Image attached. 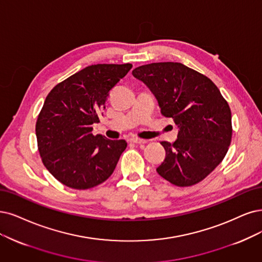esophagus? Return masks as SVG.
I'll return each instance as SVG.
<instances>
[{
    "instance_id": "34e87169",
    "label": "esophagus",
    "mask_w": 262,
    "mask_h": 262,
    "mask_svg": "<svg viewBox=\"0 0 262 262\" xmlns=\"http://www.w3.org/2000/svg\"><path fill=\"white\" fill-rule=\"evenodd\" d=\"M130 142H134V143H146L147 141L144 139H140V138H137V137H133L130 138Z\"/></svg>"
}]
</instances>
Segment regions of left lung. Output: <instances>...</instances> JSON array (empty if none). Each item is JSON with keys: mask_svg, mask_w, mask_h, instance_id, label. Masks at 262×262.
Returning a JSON list of instances; mask_svg holds the SVG:
<instances>
[{"mask_svg": "<svg viewBox=\"0 0 262 262\" xmlns=\"http://www.w3.org/2000/svg\"><path fill=\"white\" fill-rule=\"evenodd\" d=\"M157 97L161 113L179 127L175 142L162 141L161 177L178 187L205 179L225 159L232 139L229 103L210 79L180 62H153L133 70Z\"/></svg>", "mask_w": 262, "mask_h": 262, "instance_id": "obj_1", "label": "left lung"}]
</instances>
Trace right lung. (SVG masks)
Returning <instances> with one entry per match:
<instances>
[{"mask_svg":"<svg viewBox=\"0 0 262 262\" xmlns=\"http://www.w3.org/2000/svg\"><path fill=\"white\" fill-rule=\"evenodd\" d=\"M132 63H98L84 68L48 93L38 113L35 134L44 166L62 185L87 190L108 179L127 147L92 134L110 91Z\"/></svg>","mask_w":262,"mask_h":262,"instance_id":"right-lung-1","label":"right lung"}]
</instances>
